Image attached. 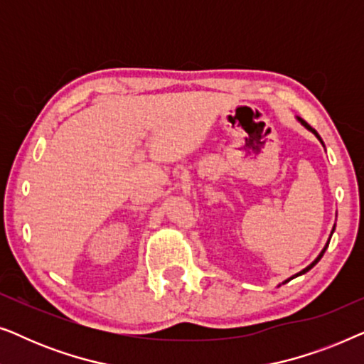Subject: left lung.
<instances>
[{
    "instance_id": "left-lung-1",
    "label": "left lung",
    "mask_w": 364,
    "mask_h": 364,
    "mask_svg": "<svg viewBox=\"0 0 364 364\" xmlns=\"http://www.w3.org/2000/svg\"><path fill=\"white\" fill-rule=\"evenodd\" d=\"M298 119H300V117H298ZM300 122L303 124V126H305V127L308 129V131H311V132H313V134H315V136H316V137H318V139H320V141H321V137H320V136H318V132L315 131V129H313V127L310 126V124H308V122H305V121H303V119H300ZM321 144H323V142H321ZM333 230H335V228H333ZM328 243H330V242H328ZM328 243H326V247H325V248H323V252L320 253V255H318V258H316V260H315V262H313V263H311V265H308V267L305 268V270H301L300 273H296V275H295V277H298V275H303V273H306L308 270H311V268H313V267H315L318 262H320V258L323 257V253H325V250H326V248H328ZM295 277H291V278H295ZM291 278H290V280H291ZM285 283H287V282H285Z\"/></svg>"
}]
</instances>
